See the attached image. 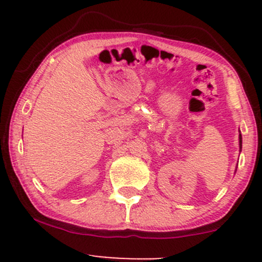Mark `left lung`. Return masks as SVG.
<instances>
[{
  "instance_id": "1",
  "label": "left lung",
  "mask_w": 262,
  "mask_h": 262,
  "mask_svg": "<svg viewBox=\"0 0 262 262\" xmlns=\"http://www.w3.org/2000/svg\"><path fill=\"white\" fill-rule=\"evenodd\" d=\"M239 145H240V149H242V134L239 135Z\"/></svg>"
}]
</instances>
